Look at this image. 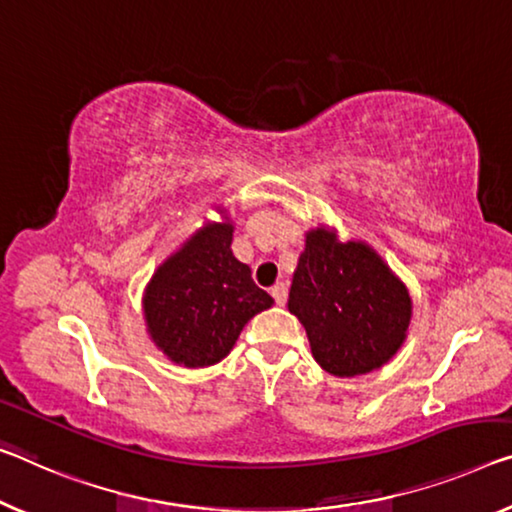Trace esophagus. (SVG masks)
<instances>
[{
	"label": "esophagus",
	"mask_w": 512,
	"mask_h": 512,
	"mask_svg": "<svg viewBox=\"0 0 512 512\" xmlns=\"http://www.w3.org/2000/svg\"><path fill=\"white\" fill-rule=\"evenodd\" d=\"M270 293L274 297V302H277L279 306L286 304V300H288V286H286V283H283V281L281 283H274Z\"/></svg>",
	"instance_id": "1"
}]
</instances>
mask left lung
<instances>
[{"instance_id": "left-lung-1", "label": "left lung", "mask_w": 512, "mask_h": 512, "mask_svg": "<svg viewBox=\"0 0 512 512\" xmlns=\"http://www.w3.org/2000/svg\"><path fill=\"white\" fill-rule=\"evenodd\" d=\"M288 309L327 373L355 377L387 364L405 341L412 302L364 242H338L327 229L306 233Z\"/></svg>"}]
</instances>
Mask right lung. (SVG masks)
<instances>
[{
  "label": "right lung",
  "instance_id": "1",
  "mask_svg": "<svg viewBox=\"0 0 512 512\" xmlns=\"http://www.w3.org/2000/svg\"><path fill=\"white\" fill-rule=\"evenodd\" d=\"M233 226L208 224L153 274L144 295L148 334L187 368L222 361L242 327L274 300L231 251Z\"/></svg>",
  "mask_w": 512,
  "mask_h": 512
}]
</instances>
